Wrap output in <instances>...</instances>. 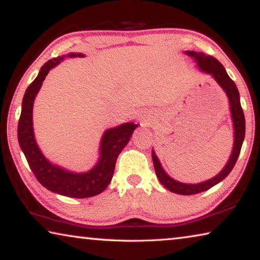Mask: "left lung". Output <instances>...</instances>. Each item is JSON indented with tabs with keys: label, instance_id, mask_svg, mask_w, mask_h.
I'll return each mask as SVG.
<instances>
[{
	"label": "left lung",
	"instance_id": "left-lung-1",
	"mask_svg": "<svg viewBox=\"0 0 260 260\" xmlns=\"http://www.w3.org/2000/svg\"><path fill=\"white\" fill-rule=\"evenodd\" d=\"M186 54L191 56L192 58H195V60L197 61V65H199V68L202 70V71L211 74V76L214 78V80L219 83L220 87H221L223 91L226 93L228 100H230L232 120H233V125H234V138H235L232 155L221 172H220L218 175H215L214 178L208 180V181L196 183V184L182 183V182L175 181L174 179L169 177L165 171L162 170V167L160 165L159 160H158L155 151L153 150L151 151L156 175L162 186H164L166 189H169L170 191L180 193V195H193V193H199V192L208 190V189H210L211 187H213L220 181H222V180L231 173L233 167L235 166L237 158H239L242 143H243V140H244L245 119H244L243 110H242L241 103H240L239 90H237L235 82L228 77L226 70L222 67L221 63L212 56H205L203 52L186 51Z\"/></svg>",
	"mask_w": 260,
	"mask_h": 260
}]
</instances>
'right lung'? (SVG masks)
I'll use <instances>...</instances> for the list:
<instances>
[{"mask_svg": "<svg viewBox=\"0 0 260 260\" xmlns=\"http://www.w3.org/2000/svg\"><path fill=\"white\" fill-rule=\"evenodd\" d=\"M83 56L85 55L74 54V52H70L68 55V57ZM64 57L67 56H59L57 58L48 60L41 68L35 80L26 89L18 122V141L30 170L43 187L63 196L73 197V199H86V197L99 195L109 186L113 177L117 158L128 143L138 125L133 122H126L114 128L105 131L101 141L99 162L86 173L69 172L61 167L52 165L42 155L35 142L32 120L33 103L48 72L56 65H58L64 59Z\"/></svg>", "mask_w": 260, "mask_h": 260, "instance_id": "right-lung-1", "label": "right lung"}]
</instances>
